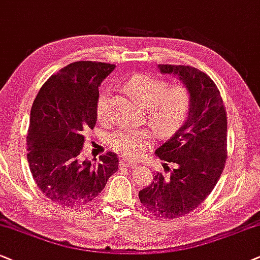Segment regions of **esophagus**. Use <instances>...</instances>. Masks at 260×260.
<instances>
[{"mask_svg": "<svg viewBox=\"0 0 260 260\" xmlns=\"http://www.w3.org/2000/svg\"><path fill=\"white\" fill-rule=\"evenodd\" d=\"M119 165L120 166H134L135 165V160H133L130 158H121L119 160Z\"/></svg>", "mask_w": 260, "mask_h": 260, "instance_id": "obj_1", "label": "esophagus"}]
</instances>
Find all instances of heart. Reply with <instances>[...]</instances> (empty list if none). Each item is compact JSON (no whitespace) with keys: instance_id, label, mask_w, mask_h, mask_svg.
<instances>
[{"instance_id":"b5f03b06","label":"heart","mask_w":260,"mask_h":260,"mask_svg":"<svg viewBox=\"0 0 260 260\" xmlns=\"http://www.w3.org/2000/svg\"><path fill=\"white\" fill-rule=\"evenodd\" d=\"M126 88L134 98L148 107L150 124L161 133L175 130L187 117L190 98L185 86H168L162 79L140 75L127 83ZM96 115L104 120L108 115V94L102 92L96 101ZM152 140V134L145 129L124 127L111 135L110 142L120 154L134 156L140 154Z\"/></svg>"}]
</instances>
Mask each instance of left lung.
<instances>
[{
	"mask_svg": "<svg viewBox=\"0 0 260 260\" xmlns=\"http://www.w3.org/2000/svg\"><path fill=\"white\" fill-rule=\"evenodd\" d=\"M158 69L183 83L190 105L182 126L155 150L166 174H155L139 198L150 213L172 219L195 210L218 182L226 160V113L206 73L182 65Z\"/></svg>",
	"mask_w": 260,
	"mask_h": 260,
	"instance_id": "1",
	"label": "left lung"
}]
</instances>
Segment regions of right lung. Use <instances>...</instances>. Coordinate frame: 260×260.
Here are the masks:
<instances>
[{
	"instance_id": "obj_1",
	"label": "right lung",
	"mask_w": 260,
	"mask_h": 260,
	"mask_svg": "<svg viewBox=\"0 0 260 260\" xmlns=\"http://www.w3.org/2000/svg\"><path fill=\"white\" fill-rule=\"evenodd\" d=\"M114 69L105 62L70 63L44 83L32 105L28 165L44 197L61 206L89 204L118 170L111 152L95 162L79 159L84 133L98 119L99 86Z\"/></svg>"
}]
</instances>
